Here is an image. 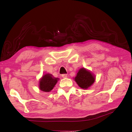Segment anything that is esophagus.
Masks as SVG:
<instances>
[{
	"instance_id": "34e87169",
	"label": "esophagus",
	"mask_w": 132,
	"mask_h": 132,
	"mask_svg": "<svg viewBox=\"0 0 132 132\" xmlns=\"http://www.w3.org/2000/svg\"><path fill=\"white\" fill-rule=\"evenodd\" d=\"M62 77L63 78H67L68 77V75L67 74H63L62 75Z\"/></svg>"
}]
</instances>
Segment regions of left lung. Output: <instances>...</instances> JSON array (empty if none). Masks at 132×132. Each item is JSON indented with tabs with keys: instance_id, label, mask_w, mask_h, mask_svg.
Instances as JSON below:
<instances>
[{
	"instance_id": "1",
	"label": "left lung",
	"mask_w": 132,
	"mask_h": 132,
	"mask_svg": "<svg viewBox=\"0 0 132 132\" xmlns=\"http://www.w3.org/2000/svg\"><path fill=\"white\" fill-rule=\"evenodd\" d=\"M74 79L80 88L87 89L93 84L96 77L90 70L85 68H81L78 71Z\"/></svg>"
}]
</instances>
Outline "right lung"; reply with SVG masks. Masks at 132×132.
Segmentation results:
<instances>
[{
  "label": "right lung",
  "mask_w": 132,
  "mask_h": 132,
  "mask_svg": "<svg viewBox=\"0 0 132 132\" xmlns=\"http://www.w3.org/2000/svg\"><path fill=\"white\" fill-rule=\"evenodd\" d=\"M59 80V78L54 77L51 74H44L39 80V89L44 92H50L54 88Z\"/></svg>",
  "instance_id": "obj_1"
}]
</instances>
